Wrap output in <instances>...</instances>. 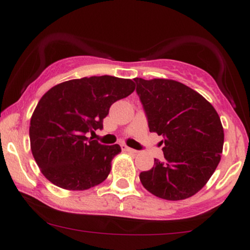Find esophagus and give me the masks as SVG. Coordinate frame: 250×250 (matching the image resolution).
I'll list each match as a JSON object with an SVG mask.
<instances>
[{"mask_svg": "<svg viewBox=\"0 0 250 250\" xmlns=\"http://www.w3.org/2000/svg\"><path fill=\"white\" fill-rule=\"evenodd\" d=\"M121 148H122V150H123V151H129V153H134V154H136V153H137V150H135V149L129 148L128 146H125V143H123V145H121Z\"/></svg>", "mask_w": 250, "mask_h": 250, "instance_id": "esophagus-1", "label": "esophagus"}]
</instances>
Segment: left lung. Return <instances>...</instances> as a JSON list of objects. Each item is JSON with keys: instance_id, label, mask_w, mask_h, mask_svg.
<instances>
[{"instance_id": "obj_1", "label": "left lung", "mask_w": 250, "mask_h": 250, "mask_svg": "<svg viewBox=\"0 0 250 250\" xmlns=\"http://www.w3.org/2000/svg\"><path fill=\"white\" fill-rule=\"evenodd\" d=\"M149 131L163 136L165 160H154L140 180L165 200L193 196L205 187L221 160L225 134L219 114L197 91L174 80L134 79Z\"/></svg>"}]
</instances>
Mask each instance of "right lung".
<instances>
[{
  "mask_svg": "<svg viewBox=\"0 0 250 250\" xmlns=\"http://www.w3.org/2000/svg\"><path fill=\"white\" fill-rule=\"evenodd\" d=\"M135 90L129 79L91 76L55 85L41 97L30 120L34 159L45 179L68 190H85L108 177L119 145L87 137L103 128L114 102Z\"/></svg>",
  "mask_w": 250,
  "mask_h": 250,
  "instance_id": "obj_1",
  "label": "right lung"
}]
</instances>
